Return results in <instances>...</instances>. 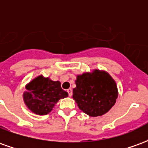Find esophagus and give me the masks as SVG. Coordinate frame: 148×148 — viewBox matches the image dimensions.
<instances>
[{
	"mask_svg": "<svg viewBox=\"0 0 148 148\" xmlns=\"http://www.w3.org/2000/svg\"><path fill=\"white\" fill-rule=\"evenodd\" d=\"M67 93H68V94H69V97L72 96V94H73V93H72V89H71V88H70V89H68V90H67Z\"/></svg>",
	"mask_w": 148,
	"mask_h": 148,
	"instance_id": "esophagus-1",
	"label": "esophagus"
}]
</instances>
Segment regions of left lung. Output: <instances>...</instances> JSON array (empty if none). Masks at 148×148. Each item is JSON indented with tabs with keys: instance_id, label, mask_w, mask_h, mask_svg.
Here are the masks:
<instances>
[{
	"instance_id": "8db88e82",
	"label": "left lung",
	"mask_w": 148,
	"mask_h": 148,
	"mask_svg": "<svg viewBox=\"0 0 148 148\" xmlns=\"http://www.w3.org/2000/svg\"><path fill=\"white\" fill-rule=\"evenodd\" d=\"M73 98L81 110L90 116L105 114L114 106L117 86L108 73L95 70L77 75Z\"/></svg>"
}]
</instances>
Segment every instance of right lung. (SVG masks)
<instances>
[{
  "instance_id": "add662e5",
  "label": "right lung",
  "mask_w": 148,
  "mask_h": 148,
  "mask_svg": "<svg viewBox=\"0 0 148 148\" xmlns=\"http://www.w3.org/2000/svg\"><path fill=\"white\" fill-rule=\"evenodd\" d=\"M24 101L34 113L47 115L52 110L58 100L68 97L67 92L61 88V83L42 75L36 77L26 86Z\"/></svg>"
}]
</instances>
